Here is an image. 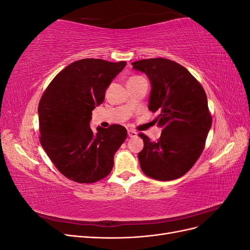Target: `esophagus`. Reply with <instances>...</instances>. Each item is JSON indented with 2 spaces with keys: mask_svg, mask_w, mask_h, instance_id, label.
Masks as SVG:
<instances>
[{
  "mask_svg": "<svg viewBox=\"0 0 250 250\" xmlns=\"http://www.w3.org/2000/svg\"><path fill=\"white\" fill-rule=\"evenodd\" d=\"M127 133H128V137L129 138H134V137H137V132H135L134 130H132V129H128L127 130Z\"/></svg>",
  "mask_w": 250,
  "mask_h": 250,
  "instance_id": "obj_1",
  "label": "esophagus"
}]
</instances>
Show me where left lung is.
Wrapping results in <instances>:
<instances>
[{
  "label": "left lung",
  "instance_id": "left-lung-1",
  "mask_svg": "<svg viewBox=\"0 0 250 250\" xmlns=\"http://www.w3.org/2000/svg\"><path fill=\"white\" fill-rule=\"evenodd\" d=\"M131 64L150 80L148 108L160 111L155 120L163 128L156 142L139 134L144 141L138 154L141 169L157 180L179 178L197 162L211 127L206 92L186 67L172 60L150 58Z\"/></svg>",
  "mask_w": 250,
  "mask_h": 250
}]
</instances>
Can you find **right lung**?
<instances>
[{"mask_svg":"<svg viewBox=\"0 0 250 250\" xmlns=\"http://www.w3.org/2000/svg\"><path fill=\"white\" fill-rule=\"evenodd\" d=\"M126 65L85 58L67 65L51 81L39 105L41 144L59 172L80 184L106 177L126 128L89 126L92 111L104 101L112 79Z\"/></svg>","mask_w":250,"mask_h":250,"instance_id":"1","label":"right lung"}]
</instances>
